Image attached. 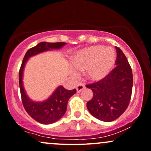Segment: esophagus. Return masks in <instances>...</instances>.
Masks as SVG:
<instances>
[{"instance_id":"34e87169","label":"esophagus","mask_w":151,"mask_h":151,"mask_svg":"<svg viewBox=\"0 0 151 151\" xmlns=\"http://www.w3.org/2000/svg\"><path fill=\"white\" fill-rule=\"evenodd\" d=\"M85 88V85L82 83H79L78 85H77V87H76V90H77V93H80V92L82 91V90H84Z\"/></svg>"}]
</instances>
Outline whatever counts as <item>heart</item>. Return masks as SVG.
<instances>
[{"instance_id":"1","label":"heart","mask_w":151,"mask_h":151,"mask_svg":"<svg viewBox=\"0 0 151 151\" xmlns=\"http://www.w3.org/2000/svg\"><path fill=\"white\" fill-rule=\"evenodd\" d=\"M70 69L73 76L77 75V71H85L87 80L97 82L106 78L112 71L116 61L113 49L104 45H92L76 52L71 56Z\"/></svg>"}]
</instances>
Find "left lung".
Listing matches in <instances>:
<instances>
[{"label":"left lung","mask_w":151,"mask_h":151,"mask_svg":"<svg viewBox=\"0 0 151 151\" xmlns=\"http://www.w3.org/2000/svg\"><path fill=\"white\" fill-rule=\"evenodd\" d=\"M115 48L116 66L103 80L87 85L93 93V98L87 103L89 112L95 118L106 122L116 119L126 111L132 91L130 65L121 49Z\"/></svg>","instance_id":"8db88e82"}]
</instances>
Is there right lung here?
I'll return each instance as SVG.
<instances>
[{
	"label": "right lung",
	"mask_w": 151,
	"mask_h": 151,
	"mask_svg": "<svg viewBox=\"0 0 151 151\" xmlns=\"http://www.w3.org/2000/svg\"><path fill=\"white\" fill-rule=\"evenodd\" d=\"M66 42H41L36 46L27 51L23 58L19 73V88L21 91L22 104L28 114L35 120L43 124H50L58 121L66 113L69 99L77 92L76 89L66 90L59 85L46 100L35 101L27 95L23 84V74L25 65L29 58L49 50H59L66 45Z\"/></svg>",
	"instance_id": "1"
}]
</instances>
